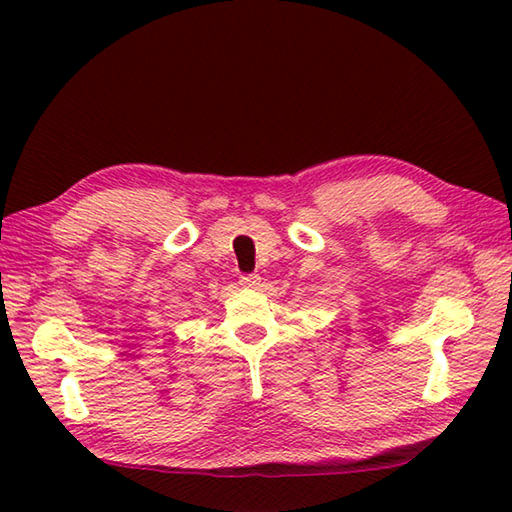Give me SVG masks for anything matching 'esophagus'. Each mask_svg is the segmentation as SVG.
<instances>
[{
  "label": "esophagus",
  "instance_id": "esophagus-1",
  "mask_svg": "<svg viewBox=\"0 0 512 512\" xmlns=\"http://www.w3.org/2000/svg\"><path fill=\"white\" fill-rule=\"evenodd\" d=\"M259 279H262V277H259L257 273H248V275L239 277V284L246 286V288H255L259 284Z\"/></svg>",
  "mask_w": 512,
  "mask_h": 512
}]
</instances>
